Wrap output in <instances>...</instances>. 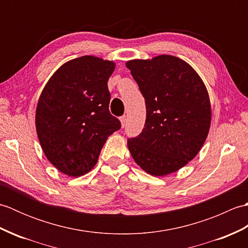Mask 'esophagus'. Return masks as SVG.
<instances>
[{"label": "esophagus", "mask_w": 248, "mask_h": 248, "mask_svg": "<svg viewBox=\"0 0 248 248\" xmlns=\"http://www.w3.org/2000/svg\"><path fill=\"white\" fill-rule=\"evenodd\" d=\"M120 123H121V125H123V128L125 127V124H127V116H121L120 117Z\"/></svg>", "instance_id": "34e87169"}]
</instances>
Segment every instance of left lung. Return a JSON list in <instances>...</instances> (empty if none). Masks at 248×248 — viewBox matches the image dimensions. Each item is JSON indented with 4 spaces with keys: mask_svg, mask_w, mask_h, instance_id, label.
<instances>
[{
    "mask_svg": "<svg viewBox=\"0 0 248 248\" xmlns=\"http://www.w3.org/2000/svg\"><path fill=\"white\" fill-rule=\"evenodd\" d=\"M146 102L145 128L128 140L135 163L162 177L186 166L202 149L211 125V103L202 78L172 55L125 62Z\"/></svg>",
    "mask_w": 248,
    "mask_h": 248,
    "instance_id": "1",
    "label": "left lung"
}]
</instances>
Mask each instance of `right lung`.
Instances as JSON below:
<instances>
[{"mask_svg":"<svg viewBox=\"0 0 248 248\" xmlns=\"http://www.w3.org/2000/svg\"><path fill=\"white\" fill-rule=\"evenodd\" d=\"M115 66L93 55L68 61L40 93L37 136L46 159L67 176L91 171L108 136L121 127L108 109V81Z\"/></svg>","mask_w":248,"mask_h":248,"instance_id":"right-lung-1","label":"right lung"}]
</instances>
